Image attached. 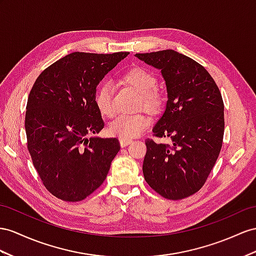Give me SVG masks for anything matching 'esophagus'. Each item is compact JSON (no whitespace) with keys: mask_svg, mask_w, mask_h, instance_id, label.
<instances>
[{"mask_svg":"<svg viewBox=\"0 0 256 256\" xmlns=\"http://www.w3.org/2000/svg\"><path fill=\"white\" fill-rule=\"evenodd\" d=\"M130 144H132V140H124V138H120V145L121 147H126Z\"/></svg>","mask_w":256,"mask_h":256,"instance_id":"obj_1","label":"esophagus"}]
</instances>
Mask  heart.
Here are the masks:
<instances>
[{"label":"heart","instance_id":"heart-1","mask_svg":"<svg viewBox=\"0 0 256 256\" xmlns=\"http://www.w3.org/2000/svg\"><path fill=\"white\" fill-rule=\"evenodd\" d=\"M121 80L123 83L130 85L138 92L140 95V104H142V107L147 111L152 114L159 112L163 104V97L156 90L158 80L154 74L144 68L134 67L124 72ZM94 102L98 111L102 116L108 118L114 116V88L110 83L104 82L98 85L95 92ZM150 123H152L150 116L144 112L122 114L109 124L108 132L110 135L118 136L120 138L130 140L145 130L150 126Z\"/></svg>","mask_w":256,"mask_h":256}]
</instances>
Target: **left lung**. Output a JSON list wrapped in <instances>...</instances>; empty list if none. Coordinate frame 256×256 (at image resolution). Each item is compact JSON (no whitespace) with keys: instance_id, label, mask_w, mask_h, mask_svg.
<instances>
[{"instance_id":"left-lung-1","label":"left lung","mask_w":256,"mask_h":256,"mask_svg":"<svg viewBox=\"0 0 256 256\" xmlns=\"http://www.w3.org/2000/svg\"><path fill=\"white\" fill-rule=\"evenodd\" d=\"M135 56L159 69L164 78L166 107L152 132L171 140H146L144 178L166 199L187 198L204 185L220 152L225 128L220 92L204 67L178 52Z\"/></svg>"}]
</instances>
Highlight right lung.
<instances>
[{
  "label": "right lung",
  "mask_w": 256,
  "mask_h": 256,
  "mask_svg": "<svg viewBox=\"0 0 256 256\" xmlns=\"http://www.w3.org/2000/svg\"><path fill=\"white\" fill-rule=\"evenodd\" d=\"M128 54L71 53L45 69L30 90L28 150L43 185L58 199L81 201L107 178L120 144L88 138L104 126L94 96L98 83Z\"/></svg>",
  "instance_id": "add662e5"
}]
</instances>
